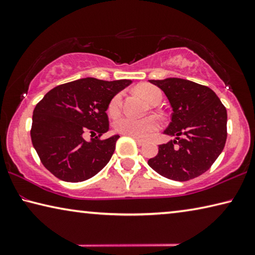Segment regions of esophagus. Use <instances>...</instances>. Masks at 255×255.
<instances>
[{
  "label": "esophagus",
  "instance_id": "esophagus-1",
  "mask_svg": "<svg viewBox=\"0 0 255 255\" xmlns=\"http://www.w3.org/2000/svg\"><path fill=\"white\" fill-rule=\"evenodd\" d=\"M135 140H136V143H137L138 146H143L145 144V140L139 139V138H135Z\"/></svg>",
  "mask_w": 255,
  "mask_h": 255
}]
</instances>
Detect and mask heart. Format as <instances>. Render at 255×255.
<instances>
[{
  "mask_svg": "<svg viewBox=\"0 0 255 255\" xmlns=\"http://www.w3.org/2000/svg\"><path fill=\"white\" fill-rule=\"evenodd\" d=\"M136 90L150 105H157L162 100V92L159 91L156 86L144 84L137 86ZM122 99L123 98L120 93L116 94L111 99L109 107H108V114L110 116L118 115V112L120 111V106H122ZM114 127L116 131L123 133V135L145 139V138L152 135L155 130H157L158 123L153 117L133 118L130 117V116H123V117H119L116 120Z\"/></svg>",
  "mask_w": 255,
  "mask_h": 255,
  "instance_id": "heart-1",
  "label": "heart"
}]
</instances>
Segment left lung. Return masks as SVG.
Here are the masks:
<instances>
[{
  "label": "left lung",
  "instance_id": "left-lung-1",
  "mask_svg": "<svg viewBox=\"0 0 255 255\" xmlns=\"http://www.w3.org/2000/svg\"><path fill=\"white\" fill-rule=\"evenodd\" d=\"M149 82L170 102L173 112L164 133L175 138L158 146L148 165L164 178L195 179L209 170L223 152L227 138L226 108L213 90L192 81L169 77Z\"/></svg>",
  "mask_w": 255,
  "mask_h": 255
}]
</instances>
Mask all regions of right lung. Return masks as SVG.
<instances>
[{"label": "right lung", "mask_w": 255, "mask_h": 255, "mask_svg": "<svg viewBox=\"0 0 255 255\" xmlns=\"http://www.w3.org/2000/svg\"><path fill=\"white\" fill-rule=\"evenodd\" d=\"M130 80L85 77L58 85L33 110L31 140L41 163L66 182H81L99 173L110 161L119 135L84 139V132L109 130L107 110L111 99Z\"/></svg>", "instance_id": "obj_1"}]
</instances>
